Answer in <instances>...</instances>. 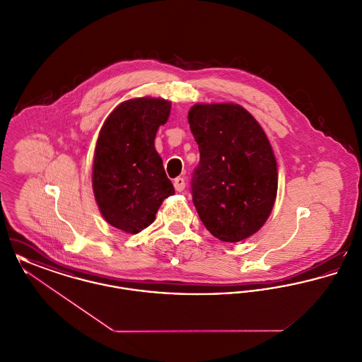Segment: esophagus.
I'll list each match as a JSON object with an SVG mask.
<instances>
[{
    "label": "esophagus",
    "mask_w": 362,
    "mask_h": 362,
    "mask_svg": "<svg viewBox=\"0 0 362 362\" xmlns=\"http://www.w3.org/2000/svg\"><path fill=\"white\" fill-rule=\"evenodd\" d=\"M173 186H175V189L176 191H183L185 187H186V182H185V179L183 177H176L175 180H173Z\"/></svg>",
    "instance_id": "obj_1"
}]
</instances>
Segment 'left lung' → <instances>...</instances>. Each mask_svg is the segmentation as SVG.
<instances>
[{"instance_id": "8db88e82", "label": "left lung", "mask_w": 362, "mask_h": 362, "mask_svg": "<svg viewBox=\"0 0 362 362\" xmlns=\"http://www.w3.org/2000/svg\"><path fill=\"white\" fill-rule=\"evenodd\" d=\"M199 164L191 182L201 221L218 240H244L267 221L278 189L276 156L257 119L239 104H194Z\"/></svg>"}]
</instances>
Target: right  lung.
<instances>
[{"label": "right lung", "mask_w": 362, "mask_h": 362, "mask_svg": "<svg viewBox=\"0 0 362 362\" xmlns=\"http://www.w3.org/2000/svg\"><path fill=\"white\" fill-rule=\"evenodd\" d=\"M171 102L137 98L119 104L105 119L95 148L92 187L104 220L126 233L155 221L165 198L173 195L156 133L170 118Z\"/></svg>", "instance_id": "obj_1"}]
</instances>
